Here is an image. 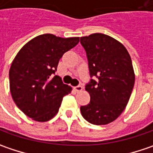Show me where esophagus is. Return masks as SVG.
<instances>
[{
  "label": "esophagus",
  "instance_id": "obj_1",
  "mask_svg": "<svg viewBox=\"0 0 153 153\" xmlns=\"http://www.w3.org/2000/svg\"><path fill=\"white\" fill-rule=\"evenodd\" d=\"M74 90L76 91H81L82 90H83V87L81 86V85H77L74 87Z\"/></svg>",
  "mask_w": 153,
  "mask_h": 153
}]
</instances>
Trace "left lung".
<instances>
[{
  "label": "left lung",
  "instance_id": "left-lung-1",
  "mask_svg": "<svg viewBox=\"0 0 153 153\" xmlns=\"http://www.w3.org/2000/svg\"><path fill=\"white\" fill-rule=\"evenodd\" d=\"M86 52L91 79L85 90L90 103L80 107L84 118L94 125L115 121L128 103L134 85L132 60L126 48L113 37L94 33L80 37Z\"/></svg>",
  "mask_w": 153,
  "mask_h": 153
}]
</instances>
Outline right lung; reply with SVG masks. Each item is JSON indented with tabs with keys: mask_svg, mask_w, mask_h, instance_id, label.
I'll return each mask as SVG.
<instances>
[{
	"mask_svg": "<svg viewBox=\"0 0 153 153\" xmlns=\"http://www.w3.org/2000/svg\"><path fill=\"white\" fill-rule=\"evenodd\" d=\"M79 37L62 38L43 34L31 39L19 51L9 70L12 97L18 108L37 122L56 116L69 85L54 75L65 52L75 47Z\"/></svg>",
	"mask_w": 153,
	"mask_h": 153,
	"instance_id": "right-lung-1",
	"label": "right lung"
}]
</instances>
